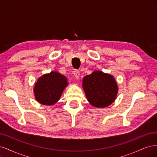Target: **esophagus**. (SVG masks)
<instances>
[{"instance_id": "34e87169", "label": "esophagus", "mask_w": 157, "mask_h": 157, "mask_svg": "<svg viewBox=\"0 0 157 157\" xmlns=\"http://www.w3.org/2000/svg\"><path fill=\"white\" fill-rule=\"evenodd\" d=\"M74 76L75 77V78L77 79H78L79 78V77H80V71L78 70H75L74 71Z\"/></svg>"}]
</instances>
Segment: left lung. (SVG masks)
<instances>
[{
	"mask_svg": "<svg viewBox=\"0 0 157 157\" xmlns=\"http://www.w3.org/2000/svg\"><path fill=\"white\" fill-rule=\"evenodd\" d=\"M82 87L91 105L105 107L115 100L118 87L113 76L96 71L83 78Z\"/></svg>",
	"mask_w": 157,
	"mask_h": 157,
	"instance_id": "1",
	"label": "left lung"
}]
</instances>
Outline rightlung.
Returning <instances> with one entry per match:
<instances>
[{
	"instance_id": "add662e5",
	"label": "right lung",
	"mask_w": 157,
	"mask_h": 157,
	"mask_svg": "<svg viewBox=\"0 0 157 157\" xmlns=\"http://www.w3.org/2000/svg\"><path fill=\"white\" fill-rule=\"evenodd\" d=\"M67 81V78L56 71L42 76L34 88L36 99L42 105H53L59 99Z\"/></svg>"
}]
</instances>
